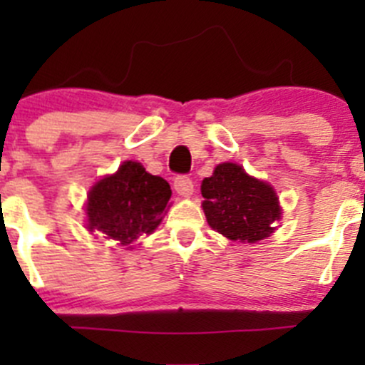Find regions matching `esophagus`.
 I'll return each mask as SVG.
<instances>
[{
	"instance_id": "esophagus-1",
	"label": "esophagus",
	"mask_w": 365,
	"mask_h": 365,
	"mask_svg": "<svg viewBox=\"0 0 365 365\" xmlns=\"http://www.w3.org/2000/svg\"><path fill=\"white\" fill-rule=\"evenodd\" d=\"M175 190L183 197H189L194 192V183L189 176H176L175 178Z\"/></svg>"
}]
</instances>
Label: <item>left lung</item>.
Returning <instances> with one entry per match:
<instances>
[{"mask_svg":"<svg viewBox=\"0 0 365 365\" xmlns=\"http://www.w3.org/2000/svg\"><path fill=\"white\" fill-rule=\"evenodd\" d=\"M203 210L210 227L233 242L256 244L270 237L281 219L274 187L249 176L235 162H224L201 183Z\"/></svg>","mask_w":365,"mask_h":365,"instance_id":"obj_1","label":"left lung"}]
</instances>
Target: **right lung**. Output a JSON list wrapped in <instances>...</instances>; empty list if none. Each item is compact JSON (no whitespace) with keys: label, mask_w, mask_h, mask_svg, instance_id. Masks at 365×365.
I'll use <instances>...</instances> for the list:
<instances>
[{"label":"right lung","mask_w":365,"mask_h":365,"mask_svg":"<svg viewBox=\"0 0 365 365\" xmlns=\"http://www.w3.org/2000/svg\"><path fill=\"white\" fill-rule=\"evenodd\" d=\"M169 197L171 187L164 178L146 173L139 162L125 160L88 192L86 226L120 247L132 249L139 237L157 230Z\"/></svg>","instance_id":"add662e5"}]
</instances>
